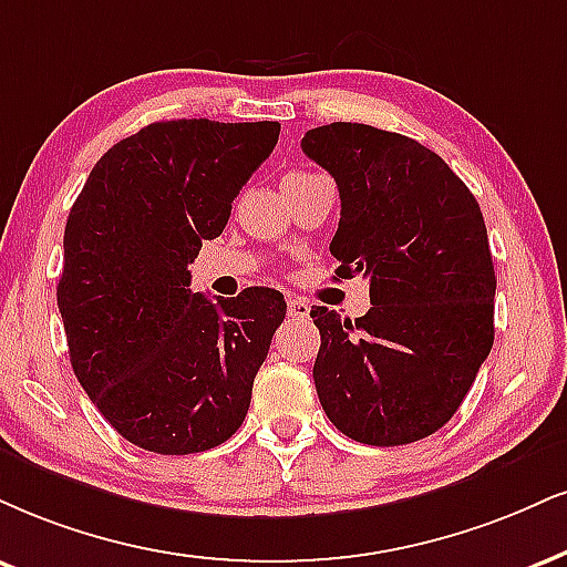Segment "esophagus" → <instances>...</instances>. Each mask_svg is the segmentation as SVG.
<instances>
[{"label": "esophagus", "mask_w": 567, "mask_h": 567, "mask_svg": "<svg viewBox=\"0 0 567 567\" xmlns=\"http://www.w3.org/2000/svg\"><path fill=\"white\" fill-rule=\"evenodd\" d=\"M286 310H289L291 320H305L307 316H310V305H307L305 299H299V297H289V302H286Z\"/></svg>", "instance_id": "34e87169"}]
</instances>
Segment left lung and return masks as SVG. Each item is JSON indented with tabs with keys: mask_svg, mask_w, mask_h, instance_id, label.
Wrapping results in <instances>:
<instances>
[{
	"mask_svg": "<svg viewBox=\"0 0 567 567\" xmlns=\"http://www.w3.org/2000/svg\"><path fill=\"white\" fill-rule=\"evenodd\" d=\"M302 152L339 186L337 276H368L373 302L354 323L310 310L318 400L360 444L431 436L494 344L497 278L478 202L436 152L373 125H320Z\"/></svg>",
	"mask_w": 567,
	"mask_h": 567,
	"instance_id": "left-lung-1",
	"label": "left lung"
}]
</instances>
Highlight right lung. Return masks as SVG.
<instances>
[{
	"label": "right lung",
	"instance_id": "right-lung-1",
	"mask_svg": "<svg viewBox=\"0 0 567 567\" xmlns=\"http://www.w3.org/2000/svg\"><path fill=\"white\" fill-rule=\"evenodd\" d=\"M281 123H152L89 173L68 215L58 307L70 365L131 444L192 454L228 442L286 316L276 289L207 299L188 262L270 157Z\"/></svg>",
	"mask_w": 567,
	"mask_h": 567
}]
</instances>
